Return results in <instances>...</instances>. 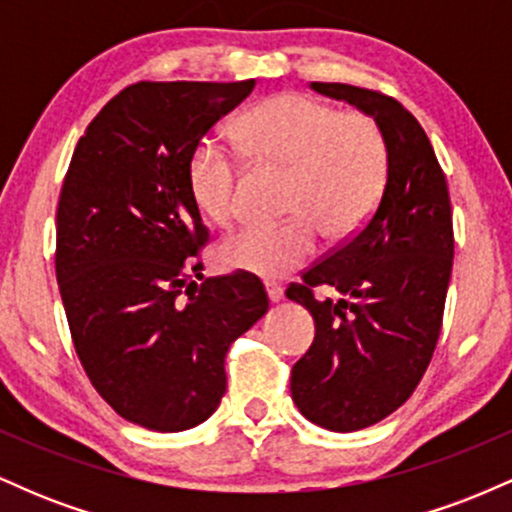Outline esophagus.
I'll list each match as a JSON object with an SVG mask.
<instances>
[{
	"mask_svg": "<svg viewBox=\"0 0 512 512\" xmlns=\"http://www.w3.org/2000/svg\"><path fill=\"white\" fill-rule=\"evenodd\" d=\"M264 289H267V296L272 303H279L281 298H284V289H281L279 284H274V281H267V284H264Z\"/></svg>",
	"mask_w": 512,
	"mask_h": 512,
	"instance_id": "esophagus-1",
	"label": "esophagus"
}]
</instances>
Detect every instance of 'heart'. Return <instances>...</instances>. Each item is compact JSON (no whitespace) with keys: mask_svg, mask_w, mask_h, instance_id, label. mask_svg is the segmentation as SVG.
<instances>
[{"mask_svg":"<svg viewBox=\"0 0 512 512\" xmlns=\"http://www.w3.org/2000/svg\"><path fill=\"white\" fill-rule=\"evenodd\" d=\"M238 134L260 166L289 168L286 214L279 226L240 228L223 240L219 262L233 272L276 279L305 264L320 243L356 233L387 180V144L378 122L342 113L303 93H279L248 110ZM243 180L238 156L204 137L187 163V190L204 219L226 226L236 216Z\"/></svg>","mask_w":512,"mask_h":512,"instance_id":"b5f03b06","label":"heart"}]
</instances>
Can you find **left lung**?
<instances>
[{
	"instance_id": "obj_1",
	"label": "left lung",
	"mask_w": 512,
	"mask_h": 512,
	"mask_svg": "<svg viewBox=\"0 0 512 512\" xmlns=\"http://www.w3.org/2000/svg\"><path fill=\"white\" fill-rule=\"evenodd\" d=\"M310 88L373 117L387 144L378 209L286 291L315 320V342L291 370L293 402L315 426L351 433L402 407L426 373L452 272V211L433 146L402 103L349 84ZM317 285L340 298L320 302Z\"/></svg>"
}]
</instances>
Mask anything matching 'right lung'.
<instances>
[{
    "mask_svg": "<svg viewBox=\"0 0 512 512\" xmlns=\"http://www.w3.org/2000/svg\"><path fill=\"white\" fill-rule=\"evenodd\" d=\"M255 79L139 81L93 117L57 207V284L88 380L122 419L158 433L207 421L226 354L269 310L243 274L202 279L207 243L187 163Z\"/></svg>",
    "mask_w": 512,
    "mask_h": 512,
    "instance_id": "add662e5",
    "label": "right lung"
}]
</instances>
